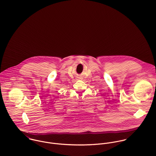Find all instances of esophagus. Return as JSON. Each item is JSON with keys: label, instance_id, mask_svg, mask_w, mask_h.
Returning <instances> with one entry per match:
<instances>
[{"label": "esophagus", "instance_id": "obj_1", "mask_svg": "<svg viewBox=\"0 0 156 156\" xmlns=\"http://www.w3.org/2000/svg\"><path fill=\"white\" fill-rule=\"evenodd\" d=\"M80 78H79V77H78V79H80Z\"/></svg>", "mask_w": 156, "mask_h": 156}]
</instances>
